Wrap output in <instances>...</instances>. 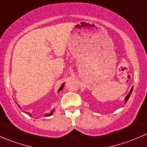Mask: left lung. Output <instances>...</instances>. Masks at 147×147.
<instances>
[{"label":"left lung","mask_w":147,"mask_h":147,"mask_svg":"<svg viewBox=\"0 0 147 147\" xmlns=\"http://www.w3.org/2000/svg\"><path fill=\"white\" fill-rule=\"evenodd\" d=\"M132 90H133V87H131V90H130L129 93V94H128V95H127V97H126V98H125V102H127V101H128L130 95H131V92H132Z\"/></svg>","instance_id":"left-lung-1"}]
</instances>
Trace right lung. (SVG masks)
Here are the masks:
<instances>
[{
	"mask_svg": "<svg viewBox=\"0 0 147 147\" xmlns=\"http://www.w3.org/2000/svg\"><path fill=\"white\" fill-rule=\"evenodd\" d=\"M63 85H64V84H62V86H61V87H60V90H59V91H60V90H63ZM53 110L52 111V112H50V114H47V115H45V117H49V116H50V115H53ZM27 114H28V115H29V116H30V115H31L30 114L28 113V112H27Z\"/></svg>",
	"mask_w": 147,
	"mask_h": 147,
	"instance_id": "add662e5",
	"label": "right lung"
}]
</instances>
